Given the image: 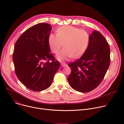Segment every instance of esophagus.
I'll return each instance as SVG.
<instances>
[{
	"mask_svg": "<svg viewBox=\"0 0 124 124\" xmlns=\"http://www.w3.org/2000/svg\"><path fill=\"white\" fill-rule=\"evenodd\" d=\"M61 66H62V67H65V66H67V64H65V63H61Z\"/></svg>",
	"mask_w": 124,
	"mask_h": 124,
	"instance_id": "34e87169",
	"label": "esophagus"
}]
</instances>
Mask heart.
<instances>
[{
    "label": "heart",
    "mask_w": 124,
    "mask_h": 124,
    "mask_svg": "<svg viewBox=\"0 0 124 124\" xmlns=\"http://www.w3.org/2000/svg\"><path fill=\"white\" fill-rule=\"evenodd\" d=\"M90 36L84 30L72 26H61L56 30V35L49 34L48 43L51 51L57 54L62 46L64 48L57 55L60 60H67L81 56L87 48Z\"/></svg>",
    "instance_id": "1"
}]
</instances>
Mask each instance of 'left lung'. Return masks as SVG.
<instances>
[{"instance_id":"obj_1","label":"left lung","mask_w":124,"mask_h":124,"mask_svg":"<svg viewBox=\"0 0 124 124\" xmlns=\"http://www.w3.org/2000/svg\"><path fill=\"white\" fill-rule=\"evenodd\" d=\"M90 36L88 46L82 56L68 66L71 73L68 82L77 91H92L101 83L110 64V48L103 35L94 31Z\"/></svg>"}]
</instances>
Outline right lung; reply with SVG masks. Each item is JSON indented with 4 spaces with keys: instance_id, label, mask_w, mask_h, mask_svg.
<instances>
[{
    "instance_id": "right-lung-1",
    "label": "right lung",
    "mask_w": 124,
    "mask_h": 124,
    "mask_svg": "<svg viewBox=\"0 0 124 124\" xmlns=\"http://www.w3.org/2000/svg\"><path fill=\"white\" fill-rule=\"evenodd\" d=\"M51 30L48 23L34 25L22 34L15 45V73L26 87L34 91L48 88L60 67L59 62L50 53L48 38Z\"/></svg>"
}]
</instances>
